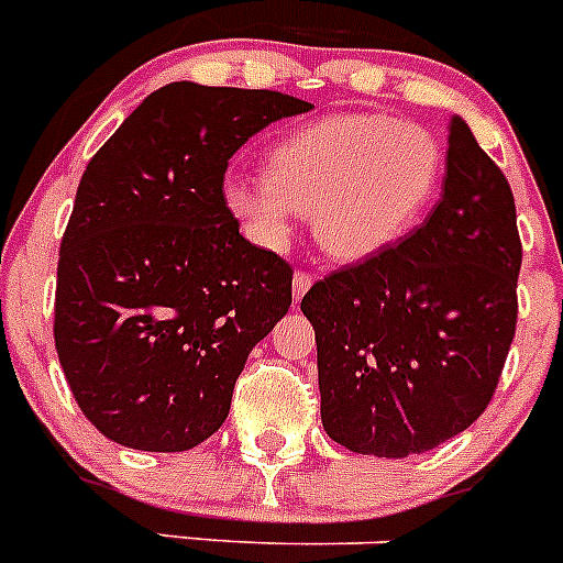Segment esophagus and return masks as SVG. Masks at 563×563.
Masks as SVG:
<instances>
[{
    "instance_id": "obj_1",
    "label": "esophagus",
    "mask_w": 563,
    "mask_h": 563,
    "mask_svg": "<svg viewBox=\"0 0 563 563\" xmlns=\"http://www.w3.org/2000/svg\"><path fill=\"white\" fill-rule=\"evenodd\" d=\"M310 287H312V276H310V273H296V276H292V298H296V301L301 296H305V292L310 290Z\"/></svg>"
}]
</instances>
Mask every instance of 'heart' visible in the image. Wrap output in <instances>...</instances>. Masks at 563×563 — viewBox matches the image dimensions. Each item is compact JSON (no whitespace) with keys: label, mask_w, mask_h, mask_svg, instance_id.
<instances>
[{"label":"heart","mask_w":563,"mask_h":563,"mask_svg":"<svg viewBox=\"0 0 563 563\" xmlns=\"http://www.w3.org/2000/svg\"><path fill=\"white\" fill-rule=\"evenodd\" d=\"M442 172V143L420 123L330 114L273 143L267 174H228L222 202L265 251H282L298 213H312L318 245L341 262H361L426 217Z\"/></svg>","instance_id":"obj_1"}]
</instances>
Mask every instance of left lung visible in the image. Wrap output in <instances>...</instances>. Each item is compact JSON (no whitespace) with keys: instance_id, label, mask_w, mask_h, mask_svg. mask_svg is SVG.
<instances>
[{"instance_id":"obj_1","label":"left lung","mask_w":563,"mask_h":563,"mask_svg":"<svg viewBox=\"0 0 563 563\" xmlns=\"http://www.w3.org/2000/svg\"><path fill=\"white\" fill-rule=\"evenodd\" d=\"M519 267L514 191L454 114L426 222L301 298L327 434L355 454L402 460L465 431L514 341Z\"/></svg>"}]
</instances>
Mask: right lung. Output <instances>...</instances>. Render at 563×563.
<instances>
[{"label": "right lung", "instance_id": "1", "mask_svg": "<svg viewBox=\"0 0 563 563\" xmlns=\"http://www.w3.org/2000/svg\"><path fill=\"white\" fill-rule=\"evenodd\" d=\"M312 103L174 81L98 148L58 253L56 350L103 437L188 451L225 422L245 361L292 301V271L222 202L228 161Z\"/></svg>", "mask_w": 563, "mask_h": 563}]
</instances>
